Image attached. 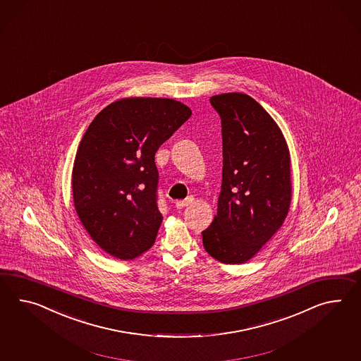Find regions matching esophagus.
<instances>
[{
  "label": "esophagus",
  "instance_id": "obj_1",
  "mask_svg": "<svg viewBox=\"0 0 361 361\" xmlns=\"http://www.w3.org/2000/svg\"><path fill=\"white\" fill-rule=\"evenodd\" d=\"M192 202H193V198H192V197H188L184 201H177L176 207L177 209H184V207L189 206Z\"/></svg>",
  "mask_w": 361,
  "mask_h": 361
}]
</instances>
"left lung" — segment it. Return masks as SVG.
Listing matches in <instances>:
<instances>
[{
  "instance_id": "obj_1",
  "label": "left lung",
  "mask_w": 361,
  "mask_h": 361,
  "mask_svg": "<svg viewBox=\"0 0 361 361\" xmlns=\"http://www.w3.org/2000/svg\"><path fill=\"white\" fill-rule=\"evenodd\" d=\"M221 118L218 212L203 246L221 264H245L281 228L292 198L290 149L273 117L241 92L210 99Z\"/></svg>"
}]
</instances>
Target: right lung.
<instances>
[{"label":"right lung","mask_w":361,"mask_h":361,"mask_svg":"<svg viewBox=\"0 0 361 361\" xmlns=\"http://www.w3.org/2000/svg\"><path fill=\"white\" fill-rule=\"evenodd\" d=\"M192 116L167 97H126L90 123L73 167V198L91 238L108 255L134 259L154 245L159 212L155 152Z\"/></svg>","instance_id":"add662e5"}]
</instances>
